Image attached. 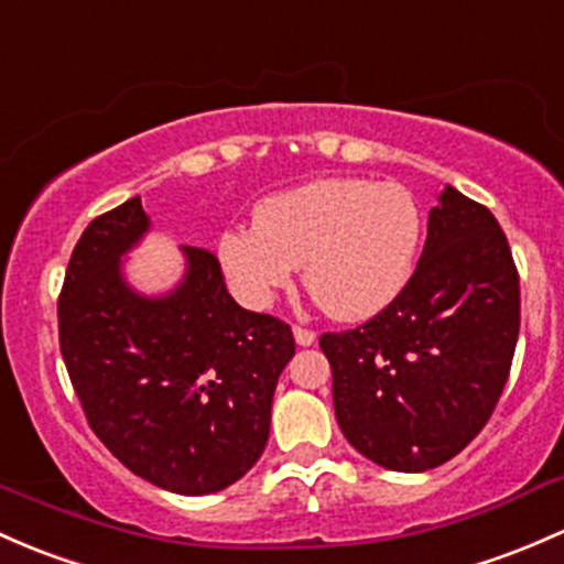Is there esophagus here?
I'll return each instance as SVG.
<instances>
[{
    "instance_id": "esophagus-1",
    "label": "esophagus",
    "mask_w": 564,
    "mask_h": 564,
    "mask_svg": "<svg viewBox=\"0 0 564 564\" xmlns=\"http://www.w3.org/2000/svg\"><path fill=\"white\" fill-rule=\"evenodd\" d=\"M293 336H295V344H299V347H312L314 338H317V333L308 330V328H301V325H295Z\"/></svg>"
}]
</instances>
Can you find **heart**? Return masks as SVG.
<instances>
[{
    "label": "heart",
    "mask_w": 564,
    "mask_h": 564,
    "mask_svg": "<svg viewBox=\"0 0 564 564\" xmlns=\"http://www.w3.org/2000/svg\"><path fill=\"white\" fill-rule=\"evenodd\" d=\"M420 236V207L403 185L325 177L260 202L256 223L223 231L217 258L250 308L269 306L306 263L312 299L355 323L398 299Z\"/></svg>",
    "instance_id": "obj_1"
}]
</instances>
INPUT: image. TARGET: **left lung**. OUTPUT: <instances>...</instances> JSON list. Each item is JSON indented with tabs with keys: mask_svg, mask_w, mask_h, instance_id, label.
<instances>
[{
	"mask_svg": "<svg viewBox=\"0 0 564 564\" xmlns=\"http://www.w3.org/2000/svg\"><path fill=\"white\" fill-rule=\"evenodd\" d=\"M517 338L519 274L506 234L446 185L398 299L352 330L319 336L344 438L387 470L438 468L492 416Z\"/></svg>",
	"mask_w": 564,
	"mask_h": 564,
	"instance_id": "8db88e82",
	"label": "left lung"
}]
</instances>
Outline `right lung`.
I'll use <instances>...</instances> for the list:
<instances>
[{"mask_svg": "<svg viewBox=\"0 0 564 564\" xmlns=\"http://www.w3.org/2000/svg\"><path fill=\"white\" fill-rule=\"evenodd\" d=\"M148 231L139 196L83 231L58 299L66 371L90 430L131 474L191 498L220 492L265 449L295 338L236 304L202 247H183L177 288L137 293L123 256Z\"/></svg>", "mask_w": 564, "mask_h": 564, "instance_id": "right-lung-1", "label": "right lung"}]
</instances>
